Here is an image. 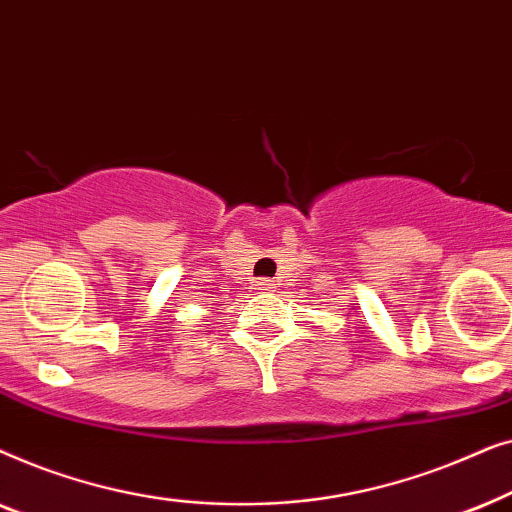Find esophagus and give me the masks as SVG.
I'll list each match as a JSON object with an SVG mask.
<instances>
[{
    "label": "esophagus",
    "instance_id": "1",
    "mask_svg": "<svg viewBox=\"0 0 512 512\" xmlns=\"http://www.w3.org/2000/svg\"><path fill=\"white\" fill-rule=\"evenodd\" d=\"M256 289L268 293V291L275 289V282H272V279H268V277H263V279H258V282H256Z\"/></svg>",
    "mask_w": 512,
    "mask_h": 512
}]
</instances>
